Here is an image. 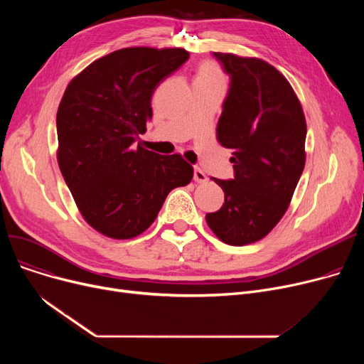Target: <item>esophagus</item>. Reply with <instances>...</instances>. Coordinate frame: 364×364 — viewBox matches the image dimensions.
Segmentation results:
<instances>
[{
    "mask_svg": "<svg viewBox=\"0 0 364 364\" xmlns=\"http://www.w3.org/2000/svg\"><path fill=\"white\" fill-rule=\"evenodd\" d=\"M193 178L196 183H206L208 181V177L205 176V172L200 169V168H195V172H193Z\"/></svg>",
    "mask_w": 364,
    "mask_h": 364,
    "instance_id": "obj_1",
    "label": "esophagus"
}]
</instances>
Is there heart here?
Segmentation results:
<instances>
[{
	"mask_svg": "<svg viewBox=\"0 0 364 364\" xmlns=\"http://www.w3.org/2000/svg\"><path fill=\"white\" fill-rule=\"evenodd\" d=\"M195 80H205V81H214V82H223L224 76L220 69V66L215 62L206 60L203 62L196 73Z\"/></svg>",
	"mask_w": 364,
	"mask_h": 364,
	"instance_id": "obj_1",
	"label": "heart"
}]
</instances>
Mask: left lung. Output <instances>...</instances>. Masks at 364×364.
Listing matches in <instances>:
<instances>
[{"instance_id":"8db88e82","label":"left lung","mask_w":364,"mask_h":364,"mask_svg":"<svg viewBox=\"0 0 364 364\" xmlns=\"http://www.w3.org/2000/svg\"><path fill=\"white\" fill-rule=\"evenodd\" d=\"M214 57L230 75L217 140L233 150L235 178H214L224 203L205 218L220 240L243 246L269 235L288 209L305 165L307 124L294 88L274 66L232 53Z\"/></svg>"}]
</instances>
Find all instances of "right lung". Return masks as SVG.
<instances>
[{
  "mask_svg": "<svg viewBox=\"0 0 364 364\" xmlns=\"http://www.w3.org/2000/svg\"><path fill=\"white\" fill-rule=\"evenodd\" d=\"M188 59L184 48L129 47L92 62L66 87L57 110V162L84 220L112 239L141 235L193 166L178 153L136 147L156 87Z\"/></svg>",
  "mask_w": 364,
  "mask_h": 364,
  "instance_id": "obj_1",
  "label": "right lung"
}]
</instances>
